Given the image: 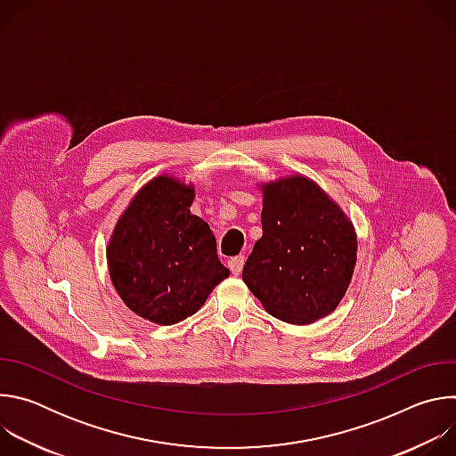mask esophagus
<instances>
[{
    "instance_id": "obj_1",
    "label": "esophagus",
    "mask_w": 456,
    "mask_h": 456,
    "mask_svg": "<svg viewBox=\"0 0 456 456\" xmlns=\"http://www.w3.org/2000/svg\"><path fill=\"white\" fill-rule=\"evenodd\" d=\"M229 269H231V273L234 274V276H238V274H241V271H243V264H245V256H234V257H231L229 259Z\"/></svg>"
}]
</instances>
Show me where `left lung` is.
Segmentation results:
<instances>
[{
  "mask_svg": "<svg viewBox=\"0 0 456 456\" xmlns=\"http://www.w3.org/2000/svg\"><path fill=\"white\" fill-rule=\"evenodd\" d=\"M259 185L264 234L241 278L271 315L310 324L332 314L348 290L357 262L354 224L303 175Z\"/></svg>",
  "mask_w": 456,
  "mask_h": 456,
  "instance_id": "8db88e82",
  "label": "left lung"
}]
</instances>
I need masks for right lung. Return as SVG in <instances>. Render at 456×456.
Here are the masks:
<instances>
[{"label": "right lung", "instance_id": "right-lung-1", "mask_svg": "<svg viewBox=\"0 0 456 456\" xmlns=\"http://www.w3.org/2000/svg\"><path fill=\"white\" fill-rule=\"evenodd\" d=\"M194 185L160 175L139 189L106 247L111 283L137 315L175 324L229 276L208 222L191 215Z\"/></svg>", "mask_w": 456, "mask_h": 456}]
</instances>
